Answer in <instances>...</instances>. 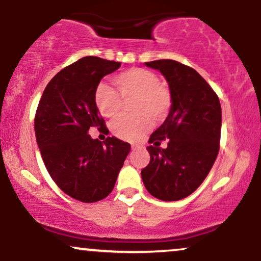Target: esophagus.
<instances>
[{
    "label": "esophagus",
    "mask_w": 261,
    "mask_h": 261,
    "mask_svg": "<svg viewBox=\"0 0 261 261\" xmlns=\"http://www.w3.org/2000/svg\"><path fill=\"white\" fill-rule=\"evenodd\" d=\"M139 147H140L139 145H131V149H133V151H135V149H137Z\"/></svg>",
    "instance_id": "34e87169"
}]
</instances>
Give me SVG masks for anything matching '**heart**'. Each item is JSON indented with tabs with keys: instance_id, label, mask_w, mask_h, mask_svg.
<instances>
[{
	"instance_id": "b5f03b06",
	"label": "heart",
	"mask_w": 261,
	"mask_h": 261,
	"mask_svg": "<svg viewBox=\"0 0 261 261\" xmlns=\"http://www.w3.org/2000/svg\"><path fill=\"white\" fill-rule=\"evenodd\" d=\"M114 83L124 100L136 98L135 116H120L110 125L112 133L125 141H137L152 126L151 118L160 121L168 115L172 95L160 83V77L146 68H130L114 77ZM110 86L100 85L95 91V106L104 118H114L120 113L122 100Z\"/></svg>"
}]
</instances>
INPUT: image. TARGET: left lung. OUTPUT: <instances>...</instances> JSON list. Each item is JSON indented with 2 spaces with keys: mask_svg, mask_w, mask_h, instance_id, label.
I'll return each mask as SVG.
<instances>
[{
  "mask_svg": "<svg viewBox=\"0 0 261 261\" xmlns=\"http://www.w3.org/2000/svg\"><path fill=\"white\" fill-rule=\"evenodd\" d=\"M145 65L167 80L172 107L149 137L151 161L141 176L152 196L176 201L193 194L214 166L220 149L222 110L216 93L194 68L174 60ZM163 139L170 140L167 149L159 147Z\"/></svg>",
  "mask_w": 261,
  "mask_h": 261,
  "instance_id": "1",
  "label": "left lung"
}]
</instances>
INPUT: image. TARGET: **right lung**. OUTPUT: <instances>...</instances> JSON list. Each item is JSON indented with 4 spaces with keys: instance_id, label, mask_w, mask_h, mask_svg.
I'll use <instances>...</instances> for the list:
<instances>
[{
    "instance_id": "1",
    "label": "right lung",
    "mask_w": 261,
    "mask_h": 261,
    "mask_svg": "<svg viewBox=\"0 0 261 261\" xmlns=\"http://www.w3.org/2000/svg\"><path fill=\"white\" fill-rule=\"evenodd\" d=\"M120 62L86 56L54 76L35 114V137L44 164L65 194L95 202L112 193L130 143L108 137L92 139L89 130L109 133L95 106L100 80Z\"/></svg>"
}]
</instances>
